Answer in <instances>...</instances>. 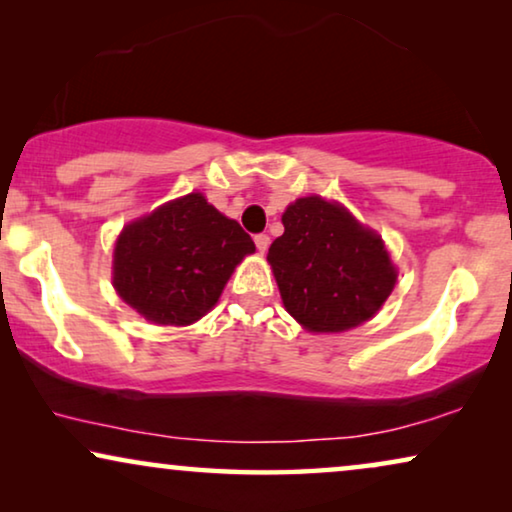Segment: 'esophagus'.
<instances>
[{"label":"esophagus","instance_id":"34e87169","mask_svg":"<svg viewBox=\"0 0 512 512\" xmlns=\"http://www.w3.org/2000/svg\"><path fill=\"white\" fill-rule=\"evenodd\" d=\"M254 242H256V249L261 251V254H265V251H268V247H270V237L265 235V233L256 235V237H254Z\"/></svg>","mask_w":512,"mask_h":512}]
</instances>
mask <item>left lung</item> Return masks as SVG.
<instances>
[{
	"label": "left lung",
	"instance_id": "8db88e82",
	"mask_svg": "<svg viewBox=\"0 0 512 512\" xmlns=\"http://www.w3.org/2000/svg\"><path fill=\"white\" fill-rule=\"evenodd\" d=\"M282 223L268 263L286 312L310 333H342L375 317L396 284L382 237L319 195L291 202Z\"/></svg>",
	"mask_w": 512,
	"mask_h": 512
}]
</instances>
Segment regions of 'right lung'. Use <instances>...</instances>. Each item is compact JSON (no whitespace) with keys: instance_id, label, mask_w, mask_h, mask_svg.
<instances>
[{"instance_id":"add662e5","label":"right lung","mask_w":512,"mask_h":512,"mask_svg":"<svg viewBox=\"0 0 512 512\" xmlns=\"http://www.w3.org/2000/svg\"><path fill=\"white\" fill-rule=\"evenodd\" d=\"M254 251L240 223L202 193H188L121 230L114 289L153 324L188 326L212 310L237 263Z\"/></svg>"}]
</instances>
